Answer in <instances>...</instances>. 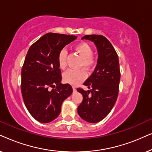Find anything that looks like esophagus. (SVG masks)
<instances>
[{
  "instance_id": "34e87169",
  "label": "esophagus",
  "mask_w": 152,
  "mask_h": 152,
  "mask_svg": "<svg viewBox=\"0 0 152 152\" xmlns=\"http://www.w3.org/2000/svg\"><path fill=\"white\" fill-rule=\"evenodd\" d=\"M72 90H73V91L75 92V91H76V88L75 86H72Z\"/></svg>"
}]
</instances>
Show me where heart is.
<instances>
[{
	"label": "heart",
	"mask_w": 152,
	"mask_h": 152,
	"mask_svg": "<svg viewBox=\"0 0 152 152\" xmlns=\"http://www.w3.org/2000/svg\"><path fill=\"white\" fill-rule=\"evenodd\" d=\"M74 50L82 57L80 67H84L88 71L93 70L96 65V60L93 56V50L91 45L86 42H81L75 45ZM66 58L67 53L66 50H62L58 55V65L60 69L64 70L66 68ZM86 77V72L84 69L77 70H68L63 75L64 82L73 86L80 84Z\"/></svg>",
	"instance_id": "1"
}]
</instances>
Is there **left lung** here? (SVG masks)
I'll return each mask as SVG.
<instances>
[{"mask_svg": "<svg viewBox=\"0 0 152 152\" xmlns=\"http://www.w3.org/2000/svg\"><path fill=\"white\" fill-rule=\"evenodd\" d=\"M84 39L94 42L98 59L94 72L84 83L91 90L77 88L83 96L77 112L85 121L96 123L107 117L117 100L120 80L119 60L113 45L105 37L91 34L82 38Z\"/></svg>", "mask_w": 152, "mask_h": 152, "instance_id": "8db88e82", "label": "left lung"}]
</instances>
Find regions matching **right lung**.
Returning a JSON list of instances; mask_svg holds the SVG:
<instances>
[{
    "label": "right lung",
    "instance_id": "add662e5",
    "mask_svg": "<svg viewBox=\"0 0 152 152\" xmlns=\"http://www.w3.org/2000/svg\"><path fill=\"white\" fill-rule=\"evenodd\" d=\"M77 37L47 33L28 50L21 70V93L25 105L37 121L48 123L61 112L62 102L72 93L63 84L58 65L60 51Z\"/></svg>",
    "mask_w": 152,
    "mask_h": 152
}]
</instances>
